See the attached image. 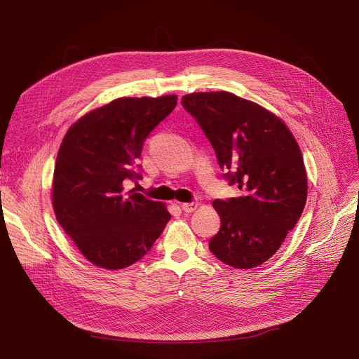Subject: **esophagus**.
I'll use <instances>...</instances> for the list:
<instances>
[{"label":"esophagus","mask_w":359,"mask_h":359,"mask_svg":"<svg viewBox=\"0 0 359 359\" xmlns=\"http://www.w3.org/2000/svg\"><path fill=\"white\" fill-rule=\"evenodd\" d=\"M196 208H198V203H196V202H186V203H182V210H183L184 212H194Z\"/></svg>","instance_id":"1"}]
</instances>
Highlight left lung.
<instances>
[{"mask_svg": "<svg viewBox=\"0 0 359 359\" xmlns=\"http://www.w3.org/2000/svg\"><path fill=\"white\" fill-rule=\"evenodd\" d=\"M182 104L214 147L224 177L241 192L212 202L221 229L210 250L231 268H256L276 253L306 206L299 147L273 113L233 93L186 94Z\"/></svg>", "mask_w": 359, "mask_h": 359, "instance_id": "1", "label": "left lung"}]
</instances>
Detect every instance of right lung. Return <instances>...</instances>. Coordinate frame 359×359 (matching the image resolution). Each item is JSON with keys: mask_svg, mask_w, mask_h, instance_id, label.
<instances>
[{"mask_svg": "<svg viewBox=\"0 0 359 359\" xmlns=\"http://www.w3.org/2000/svg\"><path fill=\"white\" fill-rule=\"evenodd\" d=\"M177 104V96L121 97L75 122L60 147L52 184L53 211L64 231L93 265L118 271L142 259L172 215L161 202L126 180L145 138Z\"/></svg>", "mask_w": 359, "mask_h": 359, "instance_id": "1", "label": "right lung"}]
</instances>
